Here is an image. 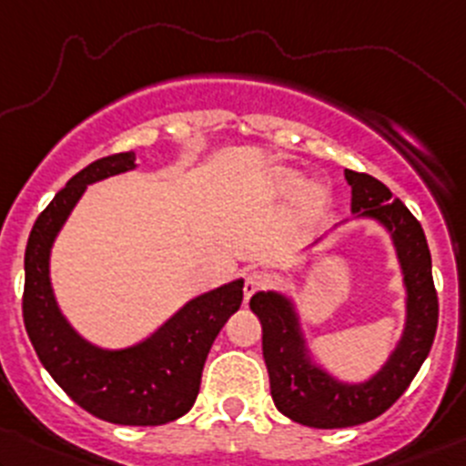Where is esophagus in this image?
I'll return each mask as SVG.
<instances>
[{
	"label": "esophagus",
	"instance_id": "1",
	"mask_svg": "<svg viewBox=\"0 0 466 466\" xmlns=\"http://www.w3.org/2000/svg\"><path fill=\"white\" fill-rule=\"evenodd\" d=\"M265 288V276L258 274V272H252L248 274V279H245V285H243V296H245V303H248L249 299H252L254 294H257L258 289Z\"/></svg>",
	"mask_w": 466,
	"mask_h": 466
}]
</instances>
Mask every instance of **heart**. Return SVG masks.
I'll return each mask as SVG.
<instances>
[{
    "instance_id": "heart-1",
    "label": "heart",
    "mask_w": 466,
    "mask_h": 466,
    "mask_svg": "<svg viewBox=\"0 0 466 466\" xmlns=\"http://www.w3.org/2000/svg\"><path fill=\"white\" fill-rule=\"evenodd\" d=\"M300 183H303V175L299 170H289V167H279L269 177V187H272L276 197H289V194L299 190ZM329 208L331 192L320 181H311L308 186H303L299 197H296V217L308 225L323 221Z\"/></svg>"
}]
</instances>
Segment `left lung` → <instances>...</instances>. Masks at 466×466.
<instances>
[{"mask_svg":"<svg viewBox=\"0 0 466 466\" xmlns=\"http://www.w3.org/2000/svg\"><path fill=\"white\" fill-rule=\"evenodd\" d=\"M345 178L351 187L354 217L336 228L350 221L380 225L391 241L405 288V325L380 370L365 380H342L311 354L291 296L268 289L257 291L249 300V309L263 325V358L276 409L289 420L314 429L356 427L385 413L422 367L438 327L431 254L420 223L378 178L354 170H345Z\"/></svg>","mask_w":466,"mask_h":466,"instance_id":"left-lung-1","label":"left lung"}]
</instances>
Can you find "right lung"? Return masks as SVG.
Returning <instances> with one entry per match:
<instances>
[{
	"label": "right lung",
	"instance_id": "obj_1",
	"mask_svg": "<svg viewBox=\"0 0 466 466\" xmlns=\"http://www.w3.org/2000/svg\"><path fill=\"white\" fill-rule=\"evenodd\" d=\"M135 152H121L90 163L39 214L24 257V325L46 371L76 405L101 420L157 427L192 409L209 347L243 303V279L194 296L130 347L108 350L75 329L53 289V245L86 187L135 170Z\"/></svg>",
	"mask_w": 466,
	"mask_h": 466
}]
</instances>
